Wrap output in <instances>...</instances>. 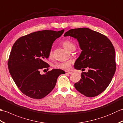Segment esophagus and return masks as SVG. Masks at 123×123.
<instances>
[{
    "instance_id": "34e87169",
    "label": "esophagus",
    "mask_w": 123,
    "mask_h": 123,
    "mask_svg": "<svg viewBox=\"0 0 123 123\" xmlns=\"http://www.w3.org/2000/svg\"><path fill=\"white\" fill-rule=\"evenodd\" d=\"M66 74H72V72L71 71H66Z\"/></svg>"
}]
</instances>
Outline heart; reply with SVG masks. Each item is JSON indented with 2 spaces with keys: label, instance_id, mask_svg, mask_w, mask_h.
<instances>
[{
  "label": "heart",
  "instance_id": "b5f03b06",
  "mask_svg": "<svg viewBox=\"0 0 123 123\" xmlns=\"http://www.w3.org/2000/svg\"><path fill=\"white\" fill-rule=\"evenodd\" d=\"M62 45H63L65 49L69 51L73 49H75L74 44L70 40L64 41L62 43ZM52 55H53V51H52L51 49V50L49 51V56L51 57L52 56ZM54 67L55 68L60 69L62 70H68L70 68V67H71V62L70 61H67L64 62H57V63L54 65Z\"/></svg>",
  "mask_w": 123,
  "mask_h": 123
}]
</instances>
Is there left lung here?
<instances>
[{
  "mask_svg": "<svg viewBox=\"0 0 123 123\" xmlns=\"http://www.w3.org/2000/svg\"><path fill=\"white\" fill-rule=\"evenodd\" d=\"M76 38L82 51L74 63L81 79L74 83L79 92L88 97L98 96L110 84L116 71L115 51L111 41L102 34L88 28L70 30L64 36Z\"/></svg>",
  "mask_w": 123,
  "mask_h": 123,
  "instance_id": "left-lung-1",
  "label": "left lung"
}]
</instances>
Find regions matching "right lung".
<instances>
[{
    "instance_id": "obj_1",
    "label": "right lung",
    "mask_w": 123,
    "mask_h": 123,
    "mask_svg": "<svg viewBox=\"0 0 123 123\" xmlns=\"http://www.w3.org/2000/svg\"><path fill=\"white\" fill-rule=\"evenodd\" d=\"M64 31H37L19 38L13 45L8 67L16 85L26 96L36 99L45 97L53 89L59 75L66 73L61 69L40 73L49 67L45 60L54 41Z\"/></svg>"
}]
</instances>
